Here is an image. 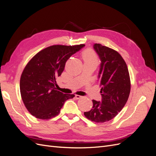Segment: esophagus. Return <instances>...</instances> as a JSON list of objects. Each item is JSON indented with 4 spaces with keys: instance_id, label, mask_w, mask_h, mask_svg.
I'll use <instances>...</instances> for the list:
<instances>
[{
    "instance_id": "34e87169",
    "label": "esophagus",
    "mask_w": 156,
    "mask_h": 156,
    "mask_svg": "<svg viewBox=\"0 0 156 156\" xmlns=\"http://www.w3.org/2000/svg\"><path fill=\"white\" fill-rule=\"evenodd\" d=\"M81 98H82V96H79V95H77V94H76V95H75V98L77 99V100H78V99H80Z\"/></svg>"
}]
</instances>
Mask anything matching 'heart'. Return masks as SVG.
Masks as SVG:
<instances>
[{
  "label": "heart",
  "mask_w": 156,
  "mask_h": 156,
  "mask_svg": "<svg viewBox=\"0 0 156 156\" xmlns=\"http://www.w3.org/2000/svg\"><path fill=\"white\" fill-rule=\"evenodd\" d=\"M83 59L84 60H96V56L94 52L90 50L85 51L83 54Z\"/></svg>",
  "instance_id": "1"
}]
</instances>
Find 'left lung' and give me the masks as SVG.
Returning a JSON list of instances; mask_svg holds the SVG:
<instances>
[{
    "label": "left lung",
    "instance_id": "8db88e82",
    "mask_svg": "<svg viewBox=\"0 0 156 156\" xmlns=\"http://www.w3.org/2000/svg\"><path fill=\"white\" fill-rule=\"evenodd\" d=\"M101 60L98 77L101 87V101L93 100L92 108L84 112L86 118L96 123L109 121L119 114L128 100L130 77L126 63L114 49L100 44L94 45Z\"/></svg>",
    "mask_w": 156,
    "mask_h": 156
}]
</instances>
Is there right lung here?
<instances>
[{
  "instance_id": "add662e5",
  "label": "right lung",
  "mask_w": 156,
  "mask_h": 156,
  "mask_svg": "<svg viewBox=\"0 0 156 156\" xmlns=\"http://www.w3.org/2000/svg\"><path fill=\"white\" fill-rule=\"evenodd\" d=\"M85 45H51L33 56L23 71L20 92L27 109L37 119L57 116L64 102L74 94L56 90V79L62 74L66 61Z\"/></svg>"
}]
</instances>
